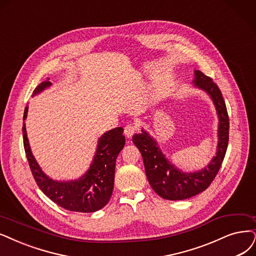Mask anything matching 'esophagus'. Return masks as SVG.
I'll return each mask as SVG.
<instances>
[{"label": "esophagus", "instance_id": "esophagus-1", "mask_svg": "<svg viewBox=\"0 0 256 256\" xmlns=\"http://www.w3.org/2000/svg\"><path fill=\"white\" fill-rule=\"evenodd\" d=\"M136 133V126L134 124H128L124 128V135L126 138H132L134 134Z\"/></svg>", "mask_w": 256, "mask_h": 256}]
</instances>
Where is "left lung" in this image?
I'll return each mask as SVG.
<instances>
[{
  "label": "left lung",
  "mask_w": 256,
  "mask_h": 256,
  "mask_svg": "<svg viewBox=\"0 0 256 256\" xmlns=\"http://www.w3.org/2000/svg\"><path fill=\"white\" fill-rule=\"evenodd\" d=\"M193 86L204 92L212 100L217 117V148L215 156L204 168L184 172L172 164L146 130L133 136V142L142 155L146 178L153 190L168 200H182L202 193L211 184L224 162L229 141V117L218 86L200 70H194Z\"/></svg>",
  "instance_id": "8db88e82"
}]
</instances>
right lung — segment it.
Masks as SVG:
<instances>
[{
	"label": "right lung",
	"mask_w": 256,
	"mask_h": 256,
	"mask_svg": "<svg viewBox=\"0 0 256 256\" xmlns=\"http://www.w3.org/2000/svg\"><path fill=\"white\" fill-rule=\"evenodd\" d=\"M47 79L41 82L32 92V96L52 86ZM28 106L23 116V142L26 157L32 173L40 190L58 206L66 210L92 213L106 206L112 193L115 180L116 159L126 144L123 128H115L104 133L99 139L92 162L81 177L72 180H56L47 176L32 152L27 138L26 123Z\"/></svg>",
	"instance_id": "add662e5"
}]
</instances>
